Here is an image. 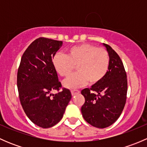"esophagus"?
<instances>
[{
	"label": "esophagus",
	"mask_w": 147,
	"mask_h": 147,
	"mask_svg": "<svg viewBox=\"0 0 147 147\" xmlns=\"http://www.w3.org/2000/svg\"><path fill=\"white\" fill-rule=\"evenodd\" d=\"M80 93L79 90H71V94H72V96H75V94H78Z\"/></svg>",
	"instance_id": "34e87169"
}]
</instances>
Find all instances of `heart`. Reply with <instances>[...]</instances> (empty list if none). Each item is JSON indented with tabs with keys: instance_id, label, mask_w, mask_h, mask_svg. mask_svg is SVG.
<instances>
[{
	"instance_id": "1",
	"label": "heart",
	"mask_w": 147,
	"mask_h": 147,
	"mask_svg": "<svg viewBox=\"0 0 147 147\" xmlns=\"http://www.w3.org/2000/svg\"><path fill=\"white\" fill-rule=\"evenodd\" d=\"M110 63L109 53L104 47L89 43L79 44L67 50V55L56 53L53 65L61 78H66L76 67L78 73L65 81V87L76 89L101 82L106 76Z\"/></svg>"
}]
</instances>
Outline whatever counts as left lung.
Instances as JSON below:
<instances>
[{"label": "left lung", "instance_id": "1", "mask_svg": "<svg viewBox=\"0 0 147 147\" xmlns=\"http://www.w3.org/2000/svg\"><path fill=\"white\" fill-rule=\"evenodd\" d=\"M109 70L101 82L81 91L85 102L81 108L84 120L93 127L105 128L121 115L127 94V73L119 55L107 44Z\"/></svg>", "mask_w": 147, "mask_h": 147}]
</instances>
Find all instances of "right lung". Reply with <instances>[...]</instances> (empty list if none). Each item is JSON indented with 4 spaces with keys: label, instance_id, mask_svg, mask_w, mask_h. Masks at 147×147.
<instances>
[{
    "label": "right lung",
    "instance_id": "obj_1",
    "mask_svg": "<svg viewBox=\"0 0 147 147\" xmlns=\"http://www.w3.org/2000/svg\"><path fill=\"white\" fill-rule=\"evenodd\" d=\"M63 42L41 38L34 40L21 57L17 75L19 98L31 121L50 128L63 118L72 94L58 80L53 58ZM58 93L51 97L50 92Z\"/></svg>",
    "mask_w": 147,
    "mask_h": 147
}]
</instances>
